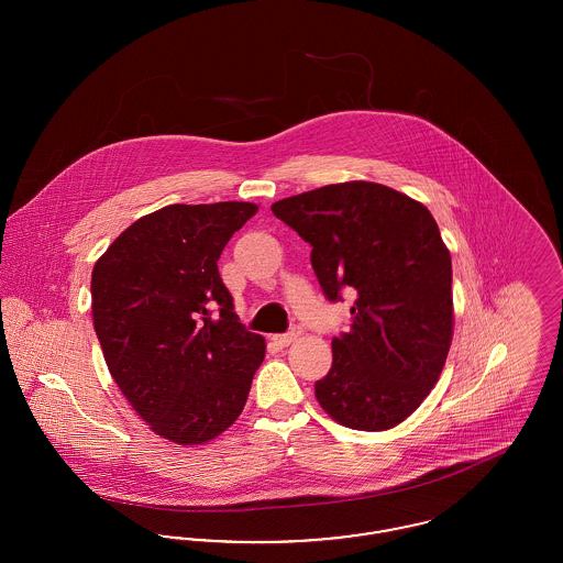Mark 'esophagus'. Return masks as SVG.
<instances>
[{"label": "esophagus", "mask_w": 563, "mask_h": 563, "mask_svg": "<svg viewBox=\"0 0 563 563\" xmlns=\"http://www.w3.org/2000/svg\"><path fill=\"white\" fill-rule=\"evenodd\" d=\"M299 335H301V329H299V327H294L291 331H287V333H278V335H274L272 340H274V344H276V346L285 349V346H289L291 342H295Z\"/></svg>", "instance_id": "esophagus-1"}]
</instances>
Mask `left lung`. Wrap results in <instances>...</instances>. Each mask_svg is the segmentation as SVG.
Segmentation results:
<instances>
[{
	"label": "left lung",
	"mask_w": 563,
	"mask_h": 563,
	"mask_svg": "<svg viewBox=\"0 0 563 563\" xmlns=\"http://www.w3.org/2000/svg\"><path fill=\"white\" fill-rule=\"evenodd\" d=\"M272 213L310 242L329 301L356 294L317 401L349 429L401 424L429 397L454 335L452 257L437 221L422 202L372 181L303 191Z\"/></svg>",
	"instance_id": "1"
}]
</instances>
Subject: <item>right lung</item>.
I'll list each match as a JSON object with an SVG mask.
<instances>
[{
    "label": "right lung",
    "instance_id": "obj_1",
    "mask_svg": "<svg viewBox=\"0 0 563 563\" xmlns=\"http://www.w3.org/2000/svg\"><path fill=\"white\" fill-rule=\"evenodd\" d=\"M255 213L253 202L164 207L129 225L92 269V321L109 374L173 443L198 445L230 429L266 356L217 268Z\"/></svg>",
    "mask_w": 563,
    "mask_h": 563
}]
</instances>
